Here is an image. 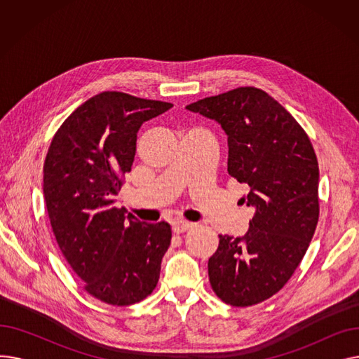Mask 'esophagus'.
I'll return each instance as SVG.
<instances>
[{"instance_id":"esophagus-1","label":"esophagus","mask_w":359,"mask_h":359,"mask_svg":"<svg viewBox=\"0 0 359 359\" xmlns=\"http://www.w3.org/2000/svg\"><path fill=\"white\" fill-rule=\"evenodd\" d=\"M191 229H194V224H192V222L183 221V222H176V224H173V233H175V234L186 233V231H189Z\"/></svg>"}]
</instances>
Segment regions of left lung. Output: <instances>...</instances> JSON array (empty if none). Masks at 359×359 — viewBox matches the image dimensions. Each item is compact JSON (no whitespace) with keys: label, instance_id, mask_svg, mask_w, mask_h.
I'll list each match as a JSON object with an SVG mask.
<instances>
[{"label":"left lung","instance_id":"left-lung-1","mask_svg":"<svg viewBox=\"0 0 359 359\" xmlns=\"http://www.w3.org/2000/svg\"><path fill=\"white\" fill-rule=\"evenodd\" d=\"M229 137V175L249 186L255 206L243 237L218 236L208 275L225 304L262 303L294 275L318 221V163L306 130L266 91L238 87L186 106Z\"/></svg>","mask_w":359,"mask_h":359}]
</instances>
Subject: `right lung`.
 Masks as SVG:
<instances>
[{
  "label": "right lung",
  "mask_w": 359,
  "mask_h": 359,
  "mask_svg": "<svg viewBox=\"0 0 359 359\" xmlns=\"http://www.w3.org/2000/svg\"><path fill=\"white\" fill-rule=\"evenodd\" d=\"M172 106L99 93L64 121L48 149L43 195L56 243L84 291L106 304L140 303L157 287L172 229L111 203L134 163L138 129Z\"/></svg>",
  "instance_id": "obj_1"
}]
</instances>
